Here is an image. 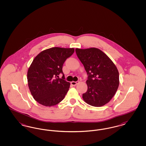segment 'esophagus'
Segmentation results:
<instances>
[{
    "label": "esophagus",
    "mask_w": 146,
    "mask_h": 146,
    "mask_svg": "<svg viewBox=\"0 0 146 146\" xmlns=\"http://www.w3.org/2000/svg\"><path fill=\"white\" fill-rule=\"evenodd\" d=\"M79 83V81H76V82H71V84L73 86H76V85H77Z\"/></svg>",
    "instance_id": "obj_1"
}]
</instances>
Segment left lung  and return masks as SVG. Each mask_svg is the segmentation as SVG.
Segmentation results:
<instances>
[{
  "instance_id": "1",
  "label": "left lung",
  "mask_w": 146,
  "mask_h": 146,
  "mask_svg": "<svg viewBox=\"0 0 146 146\" xmlns=\"http://www.w3.org/2000/svg\"><path fill=\"white\" fill-rule=\"evenodd\" d=\"M76 55L88 74L87 91L84 101L94 107L104 106L110 101L119 84L118 70L111 60L100 49H76Z\"/></svg>"
}]
</instances>
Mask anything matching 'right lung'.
I'll return each mask as SVG.
<instances>
[{
	"instance_id": "add662e5",
	"label": "right lung",
	"mask_w": 146,
	"mask_h": 146,
	"mask_svg": "<svg viewBox=\"0 0 146 146\" xmlns=\"http://www.w3.org/2000/svg\"><path fill=\"white\" fill-rule=\"evenodd\" d=\"M74 52V48L55 47L36 56L27 73L29 89L35 100L45 106H52L62 101L70 88L63 73V63ZM61 73L62 79L58 78Z\"/></svg>"
}]
</instances>
